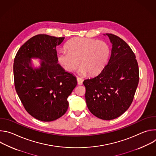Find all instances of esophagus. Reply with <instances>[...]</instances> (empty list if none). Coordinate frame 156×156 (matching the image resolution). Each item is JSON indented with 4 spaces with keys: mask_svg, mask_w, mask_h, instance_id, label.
Wrapping results in <instances>:
<instances>
[{
    "mask_svg": "<svg viewBox=\"0 0 156 156\" xmlns=\"http://www.w3.org/2000/svg\"><path fill=\"white\" fill-rule=\"evenodd\" d=\"M76 79H77L78 84H79V85H81V84H83V80H82V78H81L80 77H78V76H77Z\"/></svg>",
    "mask_w": 156,
    "mask_h": 156,
    "instance_id": "34e87169",
    "label": "esophagus"
}]
</instances>
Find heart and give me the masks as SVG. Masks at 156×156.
Returning <instances> with one entry per match:
<instances>
[{
  "instance_id": "b5f03b06",
  "label": "heart",
  "mask_w": 156,
  "mask_h": 156,
  "mask_svg": "<svg viewBox=\"0 0 156 156\" xmlns=\"http://www.w3.org/2000/svg\"><path fill=\"white\" fill-rule=\"evenodd\" d=\"M66 50L60 51L58 60L63 67L71 72L78 64L79 72L90 75L99 73L106 64L110 53L107 44L102 41L75 37L65 44Z\"/></svg>"
}]
</instances>
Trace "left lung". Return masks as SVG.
Instances as JSON below:
<instances>
[{
  "label": "left lung",
  "mask_w": 156,
  "mask_h": 156,
  "mask_svg": "<svg viewBox=\"0 0 156 156\" xmlns=\"http://www.w3.org/2000/svg\"><path fill=\"white\" fill-rule=\"evenodd\" d=\"M106 35L112 44L107 65L96 76L84 80L83 84L88 109L98 118L110 120L122 115L132 103L139 82V69L126 42L114 34Z\"/></svg>",
  "instance_id": "8db88e82"
}]
</instances>
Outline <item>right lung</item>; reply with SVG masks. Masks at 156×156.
Wrapping results in <instances>:
<instances>
[{
	"label": "right lung",
	"mask_w": 156,
	"mask_h": 156,
	"mask_svg": "<svg viewBox=\"0 0 156 156\" xmlns=\"http://www.w3.org/2000/svg\"><path fill=\"white\" fill-rule=\"evenodd\" d=\"M65 37L37 34L27 41L14 59L15 90L27 112L42 122H51L65 114L68 97L77 84L73 74L57 63L56 47ZM31 58L41 60L39 69L30 65Z\"/></svg>",
	"instance_id": "add662e5"
}]
</instances>
